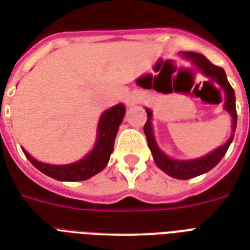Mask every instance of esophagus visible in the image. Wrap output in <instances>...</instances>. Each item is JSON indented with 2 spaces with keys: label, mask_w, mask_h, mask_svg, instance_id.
<instances>
[{
  "label": "esophagus",
  "mask_w": 250,
  "mask_h": 250,
  "mask_svg": "<svg viewBox=\"0 0 250 250\" xmlns=\"http://www.w3.org/2000/svg\"><path fill=\"white\" fill-rule=\"evenodd\" d=\"M125 102H127V105H133V104H136L137 102V97L136 96H133V94H129L128 97H127V100H125Z\"/></svg>",
  "instance_id": "34e87169"
}]
</instances>
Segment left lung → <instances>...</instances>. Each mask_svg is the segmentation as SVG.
Segmentation results:
<instances>
[{
	"instance_id": "obj_1",
	"label": "left lung",
	"mask_w": 250,
	"mask_h": 250,
	"mask_svg": "<svg viewBox=\"0 0 250 250\" xmlns=\"http://www.w3.org/2000/svg\"><path fill=\"white\" fill-rule=\"evenodd\" d=\"M183 56L192 61L201 70L204 75H206L211 80H215L223 88L226 94L225 109L226 111H229L231 118H232V132H231V137L227 140L226 144L221 145L219 148H217L215 150L209 153V154H206V156L201 157V158L188 161L172 160L170 157H167L158 148V145H157L156 140H154L152 122H150V119H152V111L149 109H145L146 110V114H148V119H146V123L144 125V132L145 136H146V140H148L149 149H150L153 158H154V162L167 175H170V176H172L175 179L187 180V179L194 178V176H198V175L205 174V172L211 170L213 167L217 166L218 162L223 158L226 152L229 150V144L233 140V135H235V129H236L237 123V113L236 105H235V92H233V88L229 83V80H227L225 70L219 67V66L213 64L206 57H204L202 54H198V53L187 52Z\"/></svg>"
}]
</instances>
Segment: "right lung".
I'll return each mask as SVG.
<instances>
[{
    "mask_svg": "<svg viewBox=\"0 0 250 250\" xmlns=\"http://www.w3.org/2000/svg\"><path fill=\"white\" fill-rule=\"evenodd\" d=\"M125 114V107L123 104L113 106L102 114L98 122L97 139L92 152L78 162L70 165H49L35 160L25 150H23V153L37 170L50 178L62 182L86 180L104 170L109 162L114 149V140Z\"/></svg>",
    "mask_w": 250,
    "mask_h": 250,
    "instance_id": "obj_1",
    "label": "right lung"
}]
</instances>
